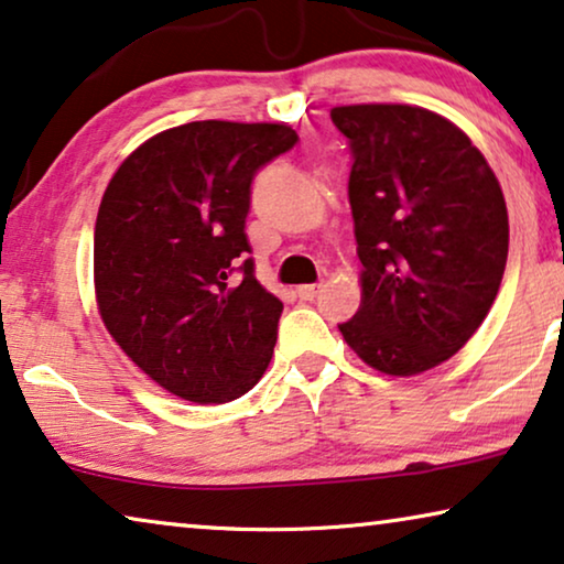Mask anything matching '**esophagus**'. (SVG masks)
<instances>
[{
  "mask_svg": "<svg viewBox=\"0 0 564 564\" xmlns=\"http://www.w3.org/2000/svg\"><path fill=\"white\" fill-rule=\"evenodd\" d=\"M317 292H321V284H300L297 297L300 300H315Z\"/></svg>",
  "mask_w": 564,
  "mask_h": 564,
  "instance_id": "esophagus-1",
  "label": "esophagus"
}]
</instances>
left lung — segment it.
I'll return each mask as SVG.
<instances>
[{"label": "left lung", "instance_id": "8db88e82", "mask_svg": "<svg viewBox=\"0 0 564 564\" xmlns=\"http://www.w3.org/2000/svg\"><path fill=\"white\" fill-rule=\"evenodd\" d=\"M350 147L348 200L361 307L338 328L371 369L414 377L447 361L491 310L509 216L484 154L420 106H336Z\"/></svg>", "mask_w": 564, "mask_h": 564}]
</instances>
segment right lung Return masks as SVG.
I'll use <instances>...</instances> for the list:
<instances>
[{
  "instance_id": "obj_1",
  "label": "right lung",
  "mask_w": 564,
  "mask_h": 564,
  "mask_svg": "<svg viewBox=\"0 0 564 564\" xmlns=\"http://www.w3.org/2000/svg\"><path fill=\"white\" fill-rule=\"evenodd\" d=\"M297 144L284 124L191 121L147 140L106 187L94 231L99 313L170 394L224 404L272 361L282 302L254 276L251 183Z\"/></svg>"
}]
</instances>
